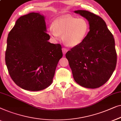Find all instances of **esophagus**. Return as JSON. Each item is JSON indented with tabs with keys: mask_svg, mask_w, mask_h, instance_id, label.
I'll use <instances>...</instances> for the list:
<instances>
[{
	"mask_svg": "<svg viewBox=\"0 0 121 121\" xmlns=\"http://www.w3.org/2000/svg\"><path fill=\"white\" fill-rule=\"evenodd\" d=\"M67 52V50L66 48L62 49V52H63V54H64V55H65V54Z\"/></svg>",
	"mask_w": 121,
	"mask_h": 121,
	"instance_id": "esophagus-1",
	"label": "esophagus"
}]
</instances>
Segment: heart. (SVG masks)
<instances>
[{
    "label": "heart",
    "mask_w": 121,
    "mask_h": 121,
    "mask_svg": "<svg viewBox=\"0 0 121 121\" xmlns=\"http://www.w3.org/2000/svg\"><path fill=\"white\" fill-rule=\"evenodd\" d=\"M89 30V23L86 19L66 15L56 18L49 30L52 39H58L62 35V40L66 45L75 47L84 41Z\"/></svg>",
    "instance_id": "1"
}]
</instances>
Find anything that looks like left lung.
Returning a JSON list of instances; mask_svg holds the SVG:
<instances>
[{
  "label": "left lung",
  "instance_id": "1",
  "mask_svg": "<svg viewBox=\"0 0 121 121\" xmlns=\"http://www.w3.org/2000/svg\"><path fill=\"white\" fill-rule=\"evenodd\" d=\"M74 13L89 22V31L82 43L66 54L76 82L83 87L94 89L111 77L117 63L113 36L100 16L86 10Z\"/></svg>",
  "mask_w": 121,
  "mask_h": 121
}]
</instances>
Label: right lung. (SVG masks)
<instances>
[{"instance_id":"add662e5","label":"right lung","mask_w":121,"mask_h":121,"mask_svg":"<svg viewBox=\"0 0 121 121\" xmlns=\"http://www.w3.org/2000/svg\"><path fill=\"white\" fill-rule=\"evenodd\" d=\"M45 17L30 13L18 18L7 39L5 63L17 86L30 91L43 90L52 82L62 57L61 46L48 42Z\"/></svg>"}]
</instances>
